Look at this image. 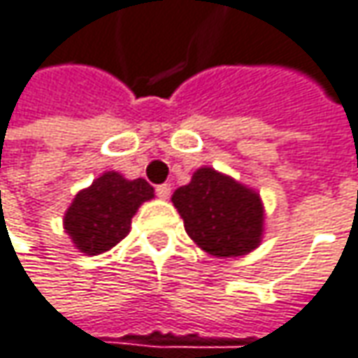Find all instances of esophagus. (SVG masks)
I'll list each match as a JSON object with an SVG mask.
<instances>
[{"instance_id": "esophagus-1", "label": "esophagus", "mask_w": 358, "mask_h": 358, "mask_svg": "<svg viewBox=\"0 0 358 358\" xmlns=\"http://www.w3.org/2000/svg\"><path fill=\"white\" fill-rule=\"evenodd\" d=\"M157 195H159L161 199H169V195H171V185H169V183L157 185Z\"/></svg>"}]
</instances>
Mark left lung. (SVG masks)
<instances>
[{"label":"left lung","instance_id":"1","mask_svg":"<svg viewBox=\"0 0 358 358\" xmlns=\"http://www.w3.org/2000/svg\"><path fill=\"white\" fill-rule=\"evenodd\" d=\"M171 201L189 238L208 255L243 257L261 244L265 230L261 195L212 166L197 169Z\"/></svg>","mask_w":358,"mask_h":358}]
</instances>
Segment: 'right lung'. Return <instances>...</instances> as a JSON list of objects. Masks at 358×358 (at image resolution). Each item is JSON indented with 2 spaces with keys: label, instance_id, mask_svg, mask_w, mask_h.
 Instances as JSON below:
<instances>
[{
  "label": "right lung",
  "instance_id": "obj_1",
  "mask_svg": "<svg viewBox=\"0 0 358 358\" xmlns=\"http://www.w3.org/2000/svg\"><path fill=\"white\" fill-rule=\"evenodd\" d=\"M155 189L144 179H124L108 171L75 195L64 214V232L85 255H101L126 238L132 216Z\"/></svg>",
  "mask_w": 358,
  "mask_h": 358
}]
</instances>
